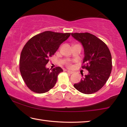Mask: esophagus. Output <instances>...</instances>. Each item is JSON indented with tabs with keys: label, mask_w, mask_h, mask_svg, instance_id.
I'll return each instance as SVG.
<instances>
[{
	"label": "esophagus",
	"mask_w": 127,
	"mask_h": 127,
	"mask_svg": "<svg viewBox=\"0 0 127 127\" xmlns=\"http://www.w3.org/2000/svg\"><path fill=\"white\" fill-rule=\"evenodd\" d=\"M67 73H69V74H72V73H73V72H72V71H70V70H67Z\"/></svg>",
	"instance_id": "esophagus-1"
}]
</instances>
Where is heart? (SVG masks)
Instances as JSON below:
<instances>
[{
	"label": "heart",
	"mask_w": 127,
	"mask_h": 127,
	"mask_svg": "<svg viewBox=\"0 0 127 127\" xmlns=\"http://www.w3.org/2000/svg\"><path fill=\"white\" fill-rule=\"evenodd\" d=\"M66 66H67L68 68H71L72 67V64L70 63H68L66 64Z\"/></svg>",
	"instance_id": "b5f03b06"
}]
</instances>
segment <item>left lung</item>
<instances>
[{"mask_svg": "<svg viewBox=\"0 0 127 127\" xmlns=\"http://www.w3.org/2000/svg\"><path fill=\"white\" fill-rule=\"evenodd\" d=\"M75 39L81 42L84 48L85 58L82 68L89 71L81 81L74 85L79 92L91 94L104 86L112 69V59L108 47L91 33H72Z\"/></svg>", "mask_w": 127, "mask_h": 127, "instance_id": "1", "label": "left lung"}]
</instances>
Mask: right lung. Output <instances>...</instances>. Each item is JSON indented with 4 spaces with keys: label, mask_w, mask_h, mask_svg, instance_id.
Here are the masks:
<instances>
[{
    "label": "right lung",
    "mask_w": 127,
    "mask_h": 127,
    "mask_svg": "<svg viewBox=\"0 0 127 127\" xmlns=\"http://www.w3.org/2000/svg\"><path fill=\"white\" fill-rule=\"evenodd\" d=\"M70 33L45 31L30 38L21 51L20 70L29 89L37 94L45 93L54 86L58 76L63 72L59 66L50 70L45 65Z\"/></svg>",
    "instance_id": "add662e5"
}]
</instances>
